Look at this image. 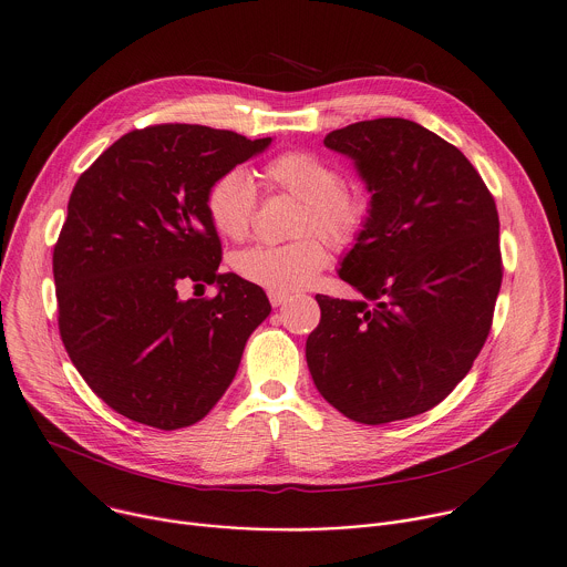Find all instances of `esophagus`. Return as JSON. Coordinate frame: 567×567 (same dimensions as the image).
Listing matches in <instances>:
<instances>
[{
    "label": "esophagus",
    "instance_id": "34e87169",
    "mask_svg": "<svg viewBox=\"0 0 567 567\" xmlns=\"http://www.w3.org/2000/svg\"><path fill=\"white\" fill-rule=\"evenodd\" d=\"M287 300H289V296H287V293L269 291V302H271V307H282Z\"/></svg>",
    "mask_w": 567,
    "mask_h": 567
}]
</instances>
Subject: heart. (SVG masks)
<instances>
[{"label": "heart", "mask_w": 567, "mask_h": 567, "mask_svg": "<svg viewBox=\"0 0 567 567\" xmlns=\"http://www.w3.org/2000/svg\"><path fill=\"white\" fill-rule=\"evenodd\" d=\"M269 192L287 194L302 203L296 234L287 245H256L234 258L240 278L269 291L291 293L309 287L329 262L327 245L353 247L371 223V200L364 192L344 184L338 164L307 148H289L271 157L262 171ZM207 216L214 229L234 243L249 236L258 209L256 184L240 168L220 173L207 188ZM320 233L319 237L315 234Z\"/></svg>", "instance_id": "obj_1"}]
</instances>
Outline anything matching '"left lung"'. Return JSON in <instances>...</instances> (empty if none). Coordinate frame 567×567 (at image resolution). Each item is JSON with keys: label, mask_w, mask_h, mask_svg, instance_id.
<instances>
[{"label": "left lung", "mask_w": 567, "mask_h": 567, "mask_svg": "<svg viewBox=\"0 0 567 567\" xmlns=\"http://www.w3.org/2000/svg\"><path fill=\"white\" fill-rule=\"evenodd\" d=\"M355 159L371 223L340 267L362 300L316 296L307 364L327 403L364 425L436 408L481 353L503 280L496 203L472 162L403 117L331 131Z\"/></svg>", "instance_id": "obj_1"}]
</instances>
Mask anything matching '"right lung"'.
Returning a JSON list of instances; mask_svg holds the SVG:
<instances>
[{
    "instance_id": "add662e5",
    "label": "right lung",
    "mask_w": 567,
    "mask_h": 567,
    "mask_svg": "<svg viewBox=\"0 0 567 567\" xmlns=\"http://www.w3.org/2000/svg\"><path fill=\"white\" fill-rule=\"evenodd\" d=\"M269 142L153 124L122 135L75 182L53 249L58 324L82 379L117 414L188 427L231 385L271 305L258 285L218 274L223 245L205 196ZM186 284L221 291L182 301Z\"/></svg>"
}]
</instances>
